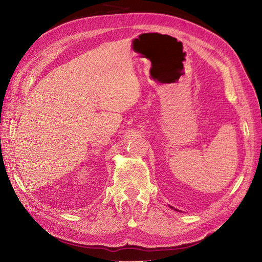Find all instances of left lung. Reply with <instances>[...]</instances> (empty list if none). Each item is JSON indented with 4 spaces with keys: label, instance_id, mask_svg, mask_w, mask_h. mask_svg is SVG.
Instances as JSON below:
<instances>
[{
    "label": "left lung",
    "instance_id": "obj_1",
    "mask_svg": "<svg viewBox=\"0 0 262 262\" xmlns=\"http://www.w3.org/2000/svg\"><path fill=\"white\" fill-rule=\"evenodd\" d=\"M170 207H172V206H170ZM172 208H174V207H172ZM174 210H175V211H177V210H176V208H174Z\"/></svg>",
    "mask_w": 262,
    "mask_h": 262
}]
</instances>
